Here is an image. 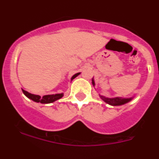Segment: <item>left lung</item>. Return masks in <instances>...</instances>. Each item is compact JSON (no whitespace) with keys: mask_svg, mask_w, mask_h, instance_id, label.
Instances as JSON below:
<instances>
[{"mask_svg":"<svg viewBox=\"0 0 159 159\" xmlns=\"http://www.w3.org/2000/svg\"><path fill=\"white\" fill-rule=\"evenodd\" d=\"M92 85L94 87L95 86V80H94V78H92ZM99 97L101 98L102 101H104L105 102H107V104L111 105V106H121V105L126 104L127 102H130V101L133 99L134 96L130 97V98H123V97H114V98H108V97H105L104 95H102L100 94H99Z\"/></svg>","mask_w":159,"mask_h":159,"instance_id":"1","label":"left lung"}]
</instances>
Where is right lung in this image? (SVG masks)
I'll return each instance as SVG.
<instances>
[{
	"label": "right lung",
	"mask_w": 159,
	"mask_h": 159,
	"mask_svg": "<svg viewBox=\"0 0 159 159\" xmlns=\"http://www.w3.org/2000/svg\"><path fill=\"white\" fill-rule=\"evenodd\" d=\"M80 74V72H78L75 75H73L72 77L71 78V80H72L73 79H75V77L78 76ZM22 92L25 94V95L26 97H28L29 99H32V101H34L36 102H40V103H43V104H46V103H51V102H55V101L58 100V99H61L63 96H64V93H59V94H52V95H43V96H40L39 95H35V94L29 93V92H26L25 90L22 89Z\"/></svg>",
	"instance_id": "add662e5"
}]
</instances>
